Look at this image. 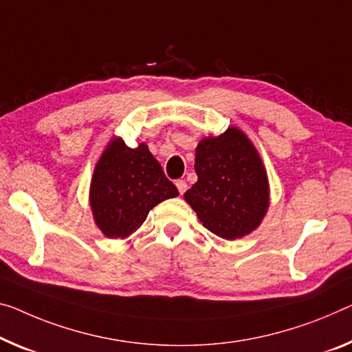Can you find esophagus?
I'll use <instances>...</instances> for the list:
<instances>
[{
	"mask_svg": "<svg viewBox=\"0 0 352 352\" xmlns=\"http://www.w3.org/2000/svg\"><path fill=\"white\" fill-rule=\"evenodd\" d=\"M176 187H177V190H179V193H181V195H182V193H186V190H187V182H186V181H182V179L176 181Z\"/></svg>",
	"mask_w": 352,
	"mask_h": 352,
	"instance_id": "esophagus-1",
	"label": "esophagus"
}]
</instances>
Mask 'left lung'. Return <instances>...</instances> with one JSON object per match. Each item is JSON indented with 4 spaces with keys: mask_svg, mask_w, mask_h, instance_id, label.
Returning <instances> with one entry per match:
<instances>
[{
    "mask_svg": "<svg viewBox=\"0 0 352 352\" xmlns=\"http://www.w3.org/2000/svg\"><path fill=\"white\" fill-rule=\"evenodd\" d=\"M195 171L198 181L184 199L204 228L236 241L261 225L270 203L267 173L255 144L239 127L199 140Z\"/></svg>",
    "mask_w": 352,
    "mask_h": 352,
    "instance_id": "obj_1",
    "label": "left lung"
}]
</instances>
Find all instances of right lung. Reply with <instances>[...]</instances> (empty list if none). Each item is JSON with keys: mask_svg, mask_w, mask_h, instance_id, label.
<instances>
[{"mask_svg": "<svg viewBox=\"0 0 352 352\" xmlns=\"http://www.w3.org/2000/svg\"><path fill=\"white\" fill-rule=\"evenodd\" d=\"M177 195L148 144L129 148L121 137H113L94 166L89 206L102 234L126 239L143 225L151 209Z\"/></svg>", "mask_w": 352, "mask_h": 352, "instance_id": "right-lung-1", "label": "right lung"}]
</instances>
